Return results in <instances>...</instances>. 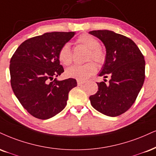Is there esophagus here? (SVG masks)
Instances as JSON below:
<instances>
[{"label":"esophagus","mask_w":156,"mask_h":156,"mask_svg":"<svg viewBox=\"0 0 156 156\" xmlns=\"http://www.w3.org/2000/svg\"><path fill=\"white\" fill-rule=\"evenodd\" d=\"M77 83H78V86H82L86 83L85 80H77Z\"/></svg>","instance_id":"esophagus-1"}]
</instances>
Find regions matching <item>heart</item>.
<instances>
[{
	"mask_svg": "<svg viewBox=\"0 0 156 156\" xmlns=\"http://www.w3.org/2000/svg\"><path fill=\"white\" fill-rule=\"evenodd\" d=\"M77 43L85 46L89 49L87 55L88 61L94 60L99 64H102L105 59V54L99 46V41L94 37L89 34H83L77 39ZM58 58L60 62L65 66L70 65L73 62V53L70 45L65 44L59 49ZM97 70V65L94 62L83 64V65H76L67 69L65 75L68 78H76L77 80H85L90 76L94 74Z\"/></svg>",
	"mask_w": 156,
	"mask_h": 156,
	"instance_id": "obj_1",
	"label": "heart"
}]
</instances>
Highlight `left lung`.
I'll return each mask as SVG.
<instances>
[{
    "label": "left lung",
    "mask_w": 156,
    "mask_h": 156,
    "mask_svg": "<svg viewBox=\"0 0 156 156\" xmlns=\"http://www.w3.org/2000/svg\"><path fill=\"white\" fill-rule=\"evenodd\" d=\"M89 33L106 48L105 62L99 76L110 77L108 85L104 81L97 83L98 91L89 97L90 102L97 111L115 117L132 106L142 89L145 77L144 56L134 41L124 35L107 30Z\"/></svg>",
    "instance_id": "8db88e82"
}]
</instances>
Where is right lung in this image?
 Returning a JSON list of instances; mask_svg holds the SVG:
<instances>
[{"instance_id": "add662e5", "label": "right lung", "mask_w": 156, "mask_h": 156, "mask_svg": "<svg viewBox=\"0 0 156 156\" xmlns=\"http://www.w3.org/2000/svg\"><path fill=\"white\" fill-rule=\"evenodd\" d=\"M75 32L46 33L24 41L10 61L11 85L27 111L37 119L54 117L65 108L76 80H58L64 72L58 54Z\"/></svg>"}]
</instances>
